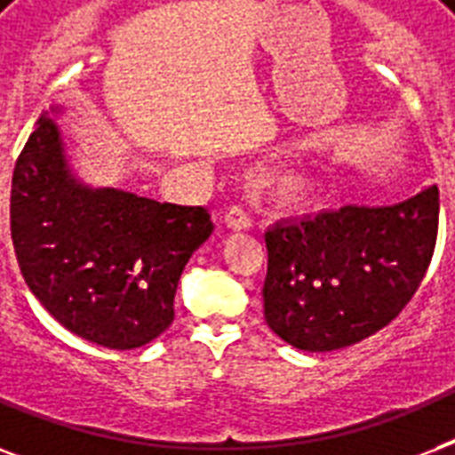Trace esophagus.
<instances>
[{
  "label": "esophagus",
  "instance_id": "34e87169",
  "mask_svg": "<svg viewBox=\"0 0 455 455\" xmlns=\"http://www.w3.org/2000/svg\"><path fill=\"white\" fill-rule=\"evenodd\" d=\"M224 221H227L228 228H250L252 227V217H250V212L245 210V205H231L227 210V214H224Z\"/></svg>",
  "mask_w": 455,
  "mask_h": 455
}]
</instances>
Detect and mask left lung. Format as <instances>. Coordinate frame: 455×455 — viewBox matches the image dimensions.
I'll return each instance as SVG.
<instances>
[{
  "label": "left lung",
  "mask_w": 455,
  "mask_h": 455,
  "mask_svg": "<svg viewBox=\"0 0 455 455\" xmlns=\"http://www.w3.org/2000/svg\"><path fill=\"white\" fill-rule=\"evenodd\" d=\"M439 228V188L392 207L345 205L264 234V318L304 352H332L395 321L423 283Z\"/></svg>",
  "instance_id": "1"
}]
</instances>
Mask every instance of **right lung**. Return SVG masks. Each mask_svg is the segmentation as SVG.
Returning a JSON list of instances; mask_svg holds the SVG:
<instances>
[{"instance_id": "obj_1", "label": "right lung", "mask_w": 455, "mask_h": 455, "mask_svg": "<svg viewBox=\"0 0 455 455\" xmlns=\"http://www.w3.org/2000/svg\"><path fill=\"white\" fill-rule=\"evenodd\" d=\"M212 228L203 205L77 184L46 117L13 167L11 241L25 283L63 328L108 349L170 328L179 276Z\"/></svg>"}]
</instances>
